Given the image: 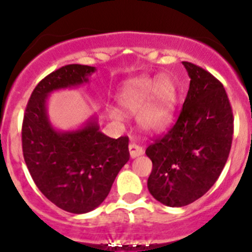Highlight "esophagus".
I'll list each match as a JSON object with an SVG mask.
<instances>
[{"instance_id":"obj_1","label":"esophagus","mask_w":252,"mask_h":252,"mask_svg":"<svg viewBox=\"0 0 252 252\" xmlns=\"http://www.w3.org/2000/svg\"><path fill=\"white\" fill-rule=\"evenodd\" d=\"M129 152H130L131 158H135V157L141 156V155L144 154V149H142L141 146H139L138 144H135V142H131V144L129 145Z\"/></svg>"}]
</instances>
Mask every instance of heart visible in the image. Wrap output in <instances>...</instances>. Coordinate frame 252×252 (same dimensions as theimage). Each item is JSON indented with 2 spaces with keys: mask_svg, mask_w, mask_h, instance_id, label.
Instances as JSON below:
<instances>
[{
  "mask_svg": "<svg viewBox=\"0 0 252 252\" xmlns=\"http://www.w3.org/2000/svg\"><path fill=\"white\" fill-rule=\"evenodd\" d=\"M117 102L128 113H138V124L146 131H162L173 117L175 88L167 77L133 79L122 88ZM112 119L119 121L122 113L116 108L107 110Z\"/></svg>",
  "mask_w": 252,
  "mask_h": 252,
  "instance_id": "1",
  "label": "heart"
}]
</instances>
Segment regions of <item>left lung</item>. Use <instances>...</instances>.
I'll list each match as a JSON object with an SVG mask.
<instances>
[{
	"label": "left lung",
	"mask_w": 252,
	"mask_h": 252,
	"mask_svg": "<svg viewBox=\"0 0 252 252\" xmlns=\"http://www.w3.org/2000/svg\"><path fill=\"white\" fill-rule=\"evenodd\" d=\"M190 78L184 105L173 126L146 149L152 161L149 191L169 207H182L211 189L229 156L233 112L217 79L190 62H183Z\"/></svg>",
	"instance_id": "8db88e82"
}]
</instances>
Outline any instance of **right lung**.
Here are the masks:
<instances>
[{
	"instance_id": "add662e5",
	"label": "right lung",
	"mask_w": 252,
	"mask_h": 252,
	"mask_svg": "<svg viewBox=\"0 0 252 252\" xmlns=\"http://www.w3.org/2000/svg\"><path fill=\"white\" fill-rule=\"evenodd\" d=\"M95 72L90 65L68 64L48 74L32 91L23 119V155L32 180L52 204L77 215L102 204L130 157L129 139L101 133L96 116L65 131L48 118L51 93L89 83Z\"/></svg>"
}]
</instances>
